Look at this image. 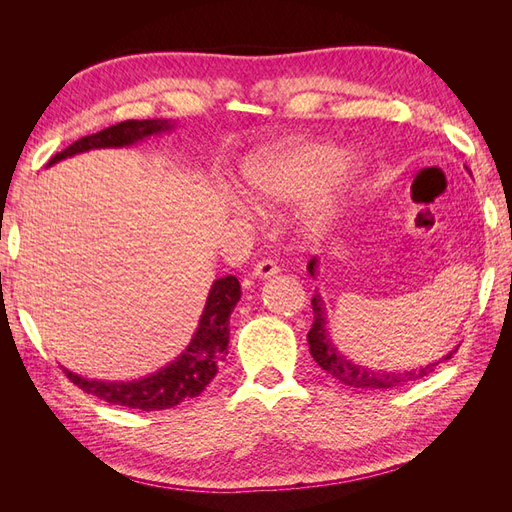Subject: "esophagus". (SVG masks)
Masks as SVG:
<instances>
[{"label":"esophagus","instance_id":"34e87169","mask_svg":"<svg viewBox=\"0 0 512 512\" xmlns=\"http://www.w3.org/2000/svg\"><path fill=\"white\" fill-rule=\"evenodd\" d=\"M277 273H280V269H277V265H275L273 260H260L258 265L254 267V271H252V275L258 277V280H269V277H273Z\"/></svg>","mask_w":512,"mask_h":512}]
</instances>
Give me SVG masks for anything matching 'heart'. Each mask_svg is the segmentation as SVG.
Listing matches in <instances>:
<instances>
[{"label": "heart", "mask_w": 512, "mask_h": 512, "mask_svg": "<svg viewBox=\"0 0 512 512\" xmlns=\"http://www.w3.org/2000/svg\"><path fill=\"white\" fill-rule=\"evenodd\" d=\"M359 177L361 162L339 145L288 138L247 162L241 194L256 207L288 205L303 197L297 228L305 239H320L344 215Z\"/></svg>", "instance_id": "obj_1"}]
</instances>
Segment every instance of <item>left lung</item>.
I'll return each instance as SVG.
<instances>
[{
	"instance_id": "1",
	"label": "left lung",
	"mask_w": 512,
	"mask_h": 512,
	"mask_svg": "<svg viewBox=\"0 0 512 512\" xmlns=\"http://www.w3.org/2000/svg\"><path fill=\"white\" fill-rule=\"evenodd\" d=\"M466 170H470L466 166ZM472 175V173H470ZM307 273L318 280V258H312L307 262ZM312 307H314V324L312 329L307 333V342H309V352H312L314 361L327 371L329 376H333L335 380H339L346 386H352V389H395V386L408 384L412 380L423 378L427 374H431L433 369L438 367V363L448 361L453 356L451 350L448 354H444L442 359L414 367V369H376V367H367V365H359L354 363L352 359H348L346 354L339 352V348L335 346V342L331 339L329 333V309L327 303H324V297L316 290L314 299H312Z\"/></svg>"
}]
</instances>
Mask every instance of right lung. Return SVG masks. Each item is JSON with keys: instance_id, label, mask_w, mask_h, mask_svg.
<instances>
[{"instance_id": "add662e5", "label": "right lung", "mask_w": 512, "mask_h": 512, "mask_svg": "<svg viewBox=\"0 0 512 512\" xmlns=\"http://www.w3.org/2000/svg\"><path fill=\"white\" fill-rule=\"evenodd\" d=\"M173 130L175 121L170 119L121 121L117 126L79 138V141L53 156L46 168L91 149L132 147L136 143L147 141L151 136H160ZM239 299L241 284L235 275H226L215 280L209 288L207 303L203 307V314L198 318V327L190 339V344L173 361L145 378L128 382L96 380L74 374V371L64 367L66 376L85 393L96 395L108 401V404L134 410H166L181 404L185 399L198 397L207 389V384L215 378V374H218V365L220 361H224V354H228V320Z\"/></svg>"}]
</instances>
